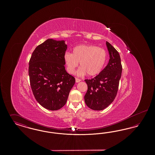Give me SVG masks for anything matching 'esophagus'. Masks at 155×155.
<instances>
[{"instance_id": "34e87169", "label": "esophagus", "mask_w": 155, "mask_h": 155, "mask_svg": "<svg viewBox=\"0 0 155 155\" xmlns=\"http://www.w3.org/2000/svg\"><path fill=\"white\" fill-rule=\"evenodd\" d=\"M81 80L80 79H78V78H75V82H77V83H78V82H80Z\"/></svg>"}]
</instances>
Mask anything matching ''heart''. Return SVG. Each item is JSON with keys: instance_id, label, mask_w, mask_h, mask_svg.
I'll return each mask as SVG.
<instances>
[{"instance_id": "1", "label": "heart", "mask_w": 155, "mask_h": 155, "mask_svg": "<svg viewBox=\"0 0 155 155\" xmlns=\"http://www.w3.org/2000/svg\"><path fill=\"white\" fill-rule=\"evenodd\" d=\"M107 53L102 48L94 45H80L73 49L72 53L66 52L64 60L68 72L74 74L80 63V69L77 74L82 76L86 74L89 77L99 74L105 66Z\"/></svg>"}]
</instances>
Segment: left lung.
Here are the masks:
<instances>
[{"mask_svg":"<svg viewBox=\"0 0 155 155\" xmlns=\"http://www.w3.org/2000/svg\"><path fill=\"white\" fill-rule=\"evenodd\" d=\"M110 59L103 70L91 80H85L88 90L84 96L87 106L94 110L106 108L115 99L122 73L121 59L117 50L106 41Z\"/></svg>","mask_w":155,"mask_h":155,"instance_id":"8db88e82","label":"left lung"}]
</instances>
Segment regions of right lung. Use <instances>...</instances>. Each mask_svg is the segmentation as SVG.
Listing matches in <instances>:
<instances>
[{
  "mask_svg": "<svg viewBox=\"0 0 155 155\" xmlns=\"http://www.w3.org/2000/svg\"><path fill=\"white\" fill-rule=\"evenodd\" d=\"M67 49L65 41L48 39L37 46L30 60L28 74L33 94L38 103L50 110L65 105L75 82L65 69Z\"/></svg>",
  "mask_w": 155,
  "mask_h": 155,
  "instance_id": "right-lung-1",
  "label": "right lung"
}]
</instances>
